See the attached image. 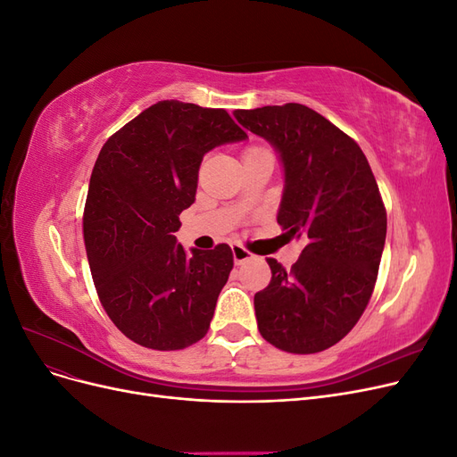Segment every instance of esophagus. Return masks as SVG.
Segmentation results:
<instances>
[{"instance_id":"34e87169","label":"esophagus","mask_w":457,"mask_h":457,"mask_svg":"<svg viewBox=\"0 0 457 457\" xmlns=\"http://www.w3.org/2000/svg\"><path fill=\"white\" fill-rule=\"evenodd\" d=\"M232 257H234V262H237V265H242V262L253 259V253L247 252L245 247H242V245H238V244H234V245H232Z\"/></svg>"}]
</instances>
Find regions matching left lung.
Returning a JSON list of instances; mask_svg holds the SVG:
<instances>
[{"instance_id":"left-lung-1","label":"left lung","mask_w":457,"mask_h":457,"mask_svg":"<svg viewBox=\"0 0 457 457\" xmlns=\"http://www.w3.org/2000/svg\"><path fill=\"white\" fill-rule=\"evenodd\" d=\"M284 165L278 225L307 242L292 270L267 259L270 284L255 294L261 336L286 353L312 354L341 341L376 286L386 213L370 163L349 135L297 103L237 110Z\"/></svg>"}]
</instances>
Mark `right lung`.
Segmentation results:
<instances>
[{"label":"right lung","mask_w":457,"mask_h":457,"mask_svg":"<svg viewBox=\"0 0 457 457\" xmlns=\"http://www.w3.org/2000/svg\"><path fill=\"white\" fill-rule=\"evenodd\" d=\"M247 135L223 108L160 101L104 143L89 181L84 240L96 294L123 336L146 349L200 341L232 270V250L177 244L205 152Z\"/></svg>","instance_id":"right-lung-1"}]
</instances>
